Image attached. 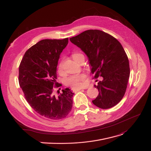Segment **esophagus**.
<instances>
[{
  "label": "esophagus",
  "mask_w": 151,
  "mask_h": 151,
  "mask_svg": "<svg viewBox=\"0 0 151 151\" xmlns=\"http://www.w3.org/2000/svg\"><path fill=\"white\" fill-rule=\"evenodd\" d=\"M81 90H83V89H77V90H73V91H74V92H76V91H80Z\"/></svg>",
  "instance_id": "obj_1"
}]
</instances>
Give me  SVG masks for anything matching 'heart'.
<instances>
[{"label":"heart","instance_id":"obj_1","mask_svg":"<svg viewBox=\"0 0 151 151\" xmlns=\"http://www.w3.org/2000/svg\"><path fill=\"white\" fill-rule=\"evenodd\" d=\"M80 53H75L72 55L73 59L75 60L76 56ZM63 65H64V61L61 60L58 63L57 66V70L58 73L62 74L63 73ZM86 78V75L84 73L75 75L67 77L64 80V83L66 86H70L73 89H79L83 88L85 85V81Z\"/></svg>","mask_w":151,"mask_h":151}]
</instances>
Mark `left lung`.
<instances>
[{
	"label": "left lung",
	"mask_w": 151,
	"mask_h": 151,
	"mask_svg": "<svg viewBox=\"0 0 151 151\" xmlns=\"http://www.w3.org/2000/svg\"><path fill=\"white\" fill-rule=\"evenodd\" d=\"M70 40L88 57L93 78L103 77L95 85L99 94L93 104L102 109L113 107L124 97L130 76L129 59L120 42L96 29L85 31Z\"/></svg>",
	"instance_id": "left-lung-1"
}]
</instances>
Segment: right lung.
Wrapping results in <instances>:
<instances>
[{
	"label": "right lung",
	"instance_id": "1",
	"mask_svg": "<svg viewBox=\"0 0 151 151\" xmlns=\"http://www.w3.org/2000/svg\"><path fill=\"white\" fill-rule=\"evenodd\" d=\"M68 43V38L39 41L26 51L19 67V85L27 103L37 114L51 120L66 117L73 106L74 93L69 88L58 96L53 93L54 88L61 86L56 81L57 65Z\"/></svg>",
	"mask_w": 151,
	"mask_h": 151
}]
</instances>
